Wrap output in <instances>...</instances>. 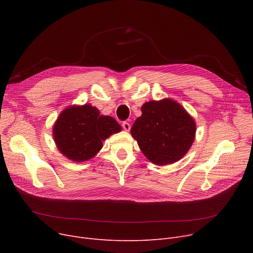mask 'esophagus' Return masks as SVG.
I'll return each instance as SVG.
<instances>
[{
	"mask_svg": "<svg viewBox=\"0 0 253 253\" xmlns=\"http://www.w3.org/2000/svg\"><path fill=\"white\" fill-rule=\"evenodd\" d=\"M122 127H123V129H124L125 131H129L130 128H131L130 124H129L128 122H126V121H124V122L122 123Z\"/></svg>",
	"mask_w": 253,
	"mask_h": 253,
	"instance_id": "1",
	"label": "esophagus"
}]
</instances>
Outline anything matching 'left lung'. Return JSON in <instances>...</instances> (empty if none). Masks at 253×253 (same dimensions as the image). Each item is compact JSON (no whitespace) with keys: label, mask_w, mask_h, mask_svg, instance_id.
Here are the masks:
<instances>
[{"label":"left lung","mask_w":253,"mask_h":253,"mask_svg":"<svg viewBox=\"0 0 253 253\" xmlns=\"http://www.w3.org/2000/svg\"><path fill=\"white\" fill-rule=\"evenodd\" d=\"M131 128L141 152L157 165L174 163L187 154L195 139L194 119L169 98L149 101Z\"/></svg>","instance_id":"left-lung-1"}]
</instances>
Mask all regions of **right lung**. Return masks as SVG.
Returning a JSON list of instances; mask_svg holds the SVG:
<instances>
[{
	"label": "right lung",
	"instance_id": "1",
	"mask_svg": "<svg viewBox=\"0 0 253 253\" xmlns=\"http://www.w3.org/2000/svg\"><path fill=\"white\" fill-rule=\"evenodd\" d=\"M121 126L110 116L84 104L65 109L53 128L58 150L75 162L87 161L102 148V141L121 131Z\"/></svg>",
	"mask_w": 253,
	"mask_h": 253
}]
</instances>
